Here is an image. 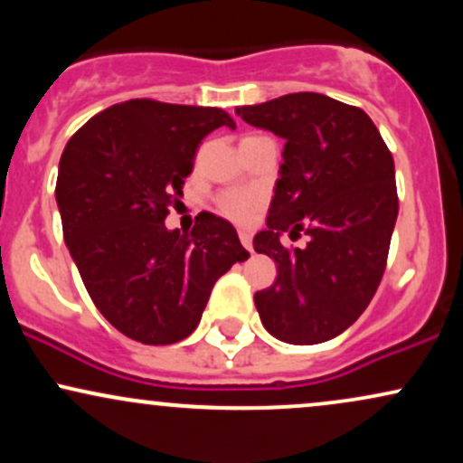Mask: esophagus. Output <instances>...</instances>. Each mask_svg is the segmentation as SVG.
Returning <instances> with one entry per match:
<instances>
[{"mask_svg": "<svg viewBox=\"0 0 463 463\" xmlns=\"http://www.w3.org/2000/svg\"><path fill=\"white\" fill-rule=\"evenodd\" d=\"M239 239H241L243 248H246L248 252H252V235H250L248 231H239Z\"/></svg>", "mask_w": 463, "mask_h": 463, "instance_id": "obj_1", "label": "esophagus"}]
</instances>
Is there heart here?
I'll use <instances>...</instances> for the list:
<instances>
[{
    "mask_svg": "<svg viewBox=\"0 0 463 463\" xmlns=\"http://www.w3.org/2000/svg\"><path fill=\"white\" fill-rule=\"evenodd\" d=\"M261 204V194L254 189H231L217 198V209L228 220L248 222Z\"/></svg>",
    "mask_w": 463,
    "mask_h": 463,
    "instance_id": "b5f03b06",
    "label": "heart"
}]
</instances>
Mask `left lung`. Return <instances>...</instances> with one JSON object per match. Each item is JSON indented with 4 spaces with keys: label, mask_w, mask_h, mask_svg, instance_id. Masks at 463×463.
<instances>
[{
    "label": "left lung",
    "mask_w": 463,
    "mask_h": 463,
    "mask_svg": "<svg viewBox=\"0 0 463 463\" xmlns=\"http://www.w3.org/2000/svg\"><path fill=\"white\" fill-rule=\"evenodd\" d=\"M235 113L283 137V165L254 250L276 261V280L254 294L263 326L311 346L353 324L383 279L398 215L394 158L359 106L322 93H289ZM310 235L285 249L279 235Z\"/></svg>",
    "instance_id": "1"
}]
</instances>
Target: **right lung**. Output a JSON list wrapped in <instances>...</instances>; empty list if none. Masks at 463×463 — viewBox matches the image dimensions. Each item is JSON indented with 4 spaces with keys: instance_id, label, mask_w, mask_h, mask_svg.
Segmentation results:
<instances>
[{
    "instance_id": "add662e5",
    "label": "right lung",
    "mask_w": 463,
    "mask_h": 463,
    "mask_svg": "<svg viewBox=\"0 0 463 463\" xmlns=\"http://www.w3.org/2000/svg\"><path fill=\"white\" fill-rule=\"evenodd\" d=\"M220 126L235 119L213 106L128 99L91 117L61 156L65 243L93 305L135 342L194 333L215 280L248 259L235 228L206 211L189 235L165 228L195 150Z\"/></svg>"
}]
</instances>
